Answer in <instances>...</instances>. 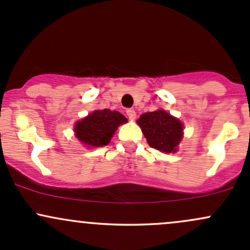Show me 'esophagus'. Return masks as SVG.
<instances>
[{"mask_svg": "<svg viewBox=\"0 0 250 250\" xmlns=\"http://www.w3.org/2000/svg\"><path fill=\"white\" fill-rule=\"evenodd\" d=\"M127 116H128V118H129V120H134V118L136 117V112L134 111L133 109H127Z\"/></svg>", "mask_w": 250, "mask_h": 250, "instance_id": "1", "label": "esophagus"}]
</instances>
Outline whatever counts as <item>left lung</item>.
Wrapping results in <instances>:
<instances>
[{
    "mask_svg": "<svg viewBox=\"0 0 250 250\" xmlns=\"http://www.w3.org/2000/svg\"><path fill=\"white\" fill-rule=\"evenodd\" d=\"M138 125L148 145L167 153L176 152L183 136L182 123L164 110L143 114L138 120Z\"/></svg>",
    "mask_w": 250,
    "mask_h": 250,
    "instance_id": "left-lung-1",
    "label": "left lung"
}]
</instances>
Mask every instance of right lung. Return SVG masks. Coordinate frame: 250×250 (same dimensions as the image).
<instances>
[{
    "mask_svg": "<svg viewBox=\"0 0 250 250\" xmlns=\"http://www.w3.org/2000/svg\"><path fill=\"white\" fill-rule=\"evenodd\" d=\"M125 122L127 118L118 111L96 110L75 125V135L87 146H105L110 143L118 125Z\"/></svg>",
    "mask_w": 250,
    "mask_h": 250,
    "instance_id": "right-lung-1",
    "label": "right lung"
}]
</instances>
